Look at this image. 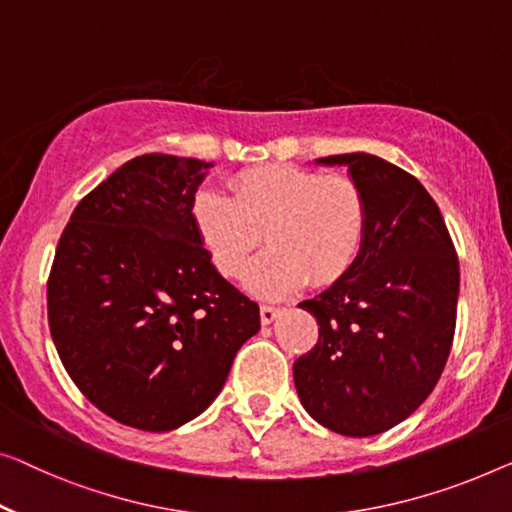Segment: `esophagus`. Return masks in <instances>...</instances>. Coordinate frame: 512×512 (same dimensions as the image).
<instances>
[{
	"label": "esophagus",
	"mask_w": 512,
	"mask_h": 512,
	"mask_svg": "<svg viewBox=\"0 0 512 512\" xmlns=\"http://www.w3.org/2000/svg\"><path fill=\"white\" fill-rule=\"evenodd\" d=\"M278 315L280 308H276V305H262V308H259V319H262V324H271Z\"/></svg>",
	"instance_id": "esophagus-1"
}]
</instances>
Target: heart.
<instances>
[{
    "instance_id": "1",
    "label": "heart",
    "mask_w": 512,
    "mask_h": 512,
    "mask_svg": "<svg viewBox=\"0 0 512 512\" xmlns=\"http://www.w3.org/2000/svg\"><path fill=\"white\" fill-rule=\"evenodd\" d=\"M234 195L202 188L193 200V223L211 264L239 278L248 257L246 285L264 299H280L310 278L324 287L354 269L368 239L370 209L363 188L349 177L299 165H266L232 179Z\"/></svg>"
}]
</instances>
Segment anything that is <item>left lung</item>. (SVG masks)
I'll use <instances>...</instances> for the list:
<instances>
[{
  "label": "left lung",
  "instance_id": "8db88e82",
  "mask_svg": "<svg viewBox=\"0 0 512 512\" xmlns=\"http://www.w3.org/2000/svg\"><path fill=\"white\" fill-rule=\"evenodd\" d=\"M347 165L368 197V239L354 269L301 308L319 338L296 358L308 414L345 437L391 430L421 407L455 338L460 262L444 216L421 181L372 154L322 158Z\"/></svg>",
  "mask_w": 512,
  "mask_h": 512
}]
</instances>
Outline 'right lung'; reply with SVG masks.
<instances>
[{
	"label": "right lung",
	"instance_id": "1",
	"mask_svg": "<svg viewBox=\"0 0 512 512\" xmlns=\"http://www.w3.org/2000/svg\"><path fill=\"white\" fill-rule=\"evenodd\" d=\"M209 163L128 160L75 207L48 278V324L68 377L114 421L167 432L200 416L259 305L200 243L193 200Z\"/></svg>",
	"mask_w": 512,
	"mask_h": 512
}]
</instances>
